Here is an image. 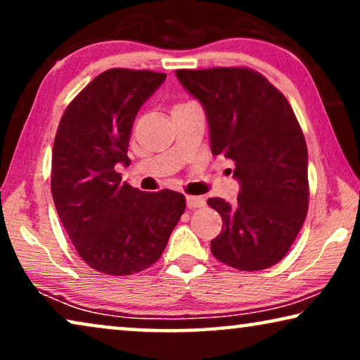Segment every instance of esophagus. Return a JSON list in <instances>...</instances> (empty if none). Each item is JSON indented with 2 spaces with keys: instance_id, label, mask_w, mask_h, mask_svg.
Here are the masks:
<instances>
[{
  "instance_id": "34e87169",
  "label": "esophagus",
  "mask_w": 360,
  "mask_h": 360,
  "mask_svg": "<svg viewBox=\"0 0 360 360\" xmlns=\"http://www.w3.org/2000/svg\"><path fill=\"white\" fill-rule=\"evenodd\" d=\"M205 205H206V201L203 196H186V206H188L190 210L203 208Z\"/></svg>"
}]
</instances>
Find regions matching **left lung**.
I'll return each mask as SVG.
<instances>
[{"instance_id": "obj_1", "label": "left lung", "mask_w": 360, "mask_h": 360, "mask_svg": "<svg viewBox=\"0 0 360 360\" xmlns=\"http://www.w3.org/2000/svg\"><path fill=\"white\" fill-rule=\"evenodd\" d=\"M175 75L205 108L213 155L234 162L240 184L236 203L208 200L223 218L211 252L238 270L272 267L287 255L308 213V150L292 106L245 67Z\"/></svg>"}]
</instances>
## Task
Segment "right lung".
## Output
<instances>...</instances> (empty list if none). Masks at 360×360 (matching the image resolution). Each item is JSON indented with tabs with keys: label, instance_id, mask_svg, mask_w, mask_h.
<instances>
[{
	"label": "right lung",
	"instance_id": "1",
	"mask_svg": "<svg viewBox=\"0 0 360 360\" xmlns=\"http://www.w3.org/2000/svg\"><path fill=\"white\" fill-rule=\"evenodd\" d=\"M165 73L111 68L88 83L63 112L52 150L51 188L77 252L106 275H132L155 264L185 211L172 190L146 193L121 181L129 165L132 122Z\"/></svg>",
	"mask_w": 360,
	"mask_h": 360
}]
</instances>
